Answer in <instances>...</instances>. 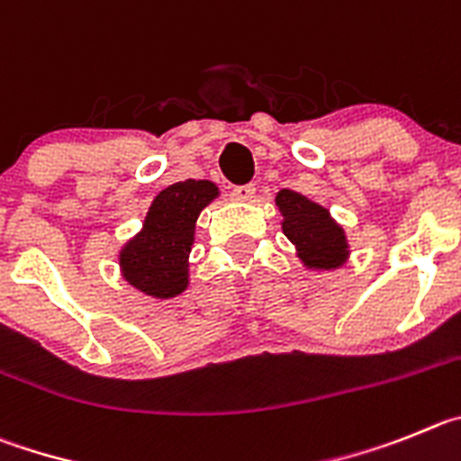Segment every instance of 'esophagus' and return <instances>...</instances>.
Wrapping results in <instances>:
<instances>
[{"instance_id": "34e87169", "label": "esophagus", "mask_w": 461, "mask_h": 461, "mask_svg": "<svg viewBox=\"0 0 461 461\" xmlns=\"http://www.w3.org/2000/svg\"><path fill=\"white\" fill-rule=\"evenodd\" d=\"M231 197H234L236 202H250L252 197H255V185L252 184L234 185V190H231Z\"/></svg>"}]
</instances>
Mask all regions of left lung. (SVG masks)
<instances>
[{"instance_id": "8db88e82", "label": "left lung", "mask_w": 461, "mask_h": 461, "mask_svg": "<svg viewBox=\"0 0 461 461\" xmlns=\"http://www.w3.org/2000/svg\"><path fill=\"white\" fill-rule=\"evenodd\" d=\"M276 204L285 218L282 231L296 246L305 267L319 271L342 267L349 246L344 230L330 218L329 211L294 190H280Z\"/></svg>"}]
</instances>
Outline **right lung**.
Here are the masks:
<instances>
[{
    "instance_id": "add662e5",
    "label": "right lung",
    "mask_w": 461,
    "mask_h": 461,
    "mask_svg": "<svg viewBox=\"0 0 461 461\" xmlns=\"http://www.w3.org/2000/svg\"><path fill=\"white\" fill-rule=\"evenodd\" d=\"M218 197L211 181H179L156 194L144 227L122 248L119 267L128 285L153 298H174L188 287L194 222Z\"/></svg>"
}]
</instances>
